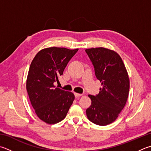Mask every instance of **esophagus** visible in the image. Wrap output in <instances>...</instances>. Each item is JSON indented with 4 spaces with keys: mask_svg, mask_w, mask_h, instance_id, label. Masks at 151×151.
<instances>
[{
    "mask_svg": "<svg viewBox=\"0 0 151 151\" xmlns=\"http://www.w3.org/2000/svg\"><path fill=\"white\" fill-rule=\"evenodd\" d=\"M83 95L82 94H78V93H75V96L76 98H78V97H80L81 96Z\"/></svg>",
    "mask_w": 151,
    "mask_h": 151,
    "instance_id": "obj_1",
    "label": "esophagus"
}]
</instances>
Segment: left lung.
<instances>
[{
	"instance_id": "8db88e82",
	"label": "left lung",
	"mask_w": 151,
	"mask_h": 151,
	"mask_svg": "<svg viewBox=\"0 0 151 151\" xmlns=\"http://www.w3.org/2000/svg\"><path fill=\"white\" fill-rule=\"evenodd\" d=\"M101 83L99 94L89 95L91 106L86 109L87 117L94 124L104 126L114 122L127 102L129 79L124 63L116 52L97 47L85 50Z\"/></svg>"
}]
</instances>
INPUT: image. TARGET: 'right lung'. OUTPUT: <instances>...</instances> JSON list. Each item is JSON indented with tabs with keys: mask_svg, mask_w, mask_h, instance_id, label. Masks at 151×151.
I'll return each mask as SVG.
<instances>
[{
	"mask_svg": "<svg viewBox=\"0 0 151 151\" xmlns=\"http://www.w3.org/2000/svg\"><path fill=\"white\" fill-rule=\"evenodd\" d=\"M78 49L52 47L38 52L30 65L26 89L32 106L40 119L49 124L62 121L75 95L55 87L68 61Z\"/></svg>",
	"mask_w": 151,
	"mask_h": 151,
	"instance_id": "obj_1",
	"label": "right lung"
}]
</instances>
